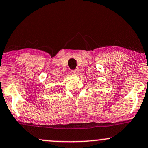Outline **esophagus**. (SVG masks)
<instances>
[{
	"instance_id": "1",
	"label": "esophagus",
	"mask_w": 148,
	"mask_h": 148,
	"mask_svg": "<svg viewBox=\"0 0 148 148\" xmlns=\"http://www.w3.org/2000/svg\"><path fill=\"white\" fill-rule=\"evenodd\" d=\"M71 73H72V74H74V75H76V74H79V69H75V70L71 71Z\"/></svg>"
}]
</instances>
